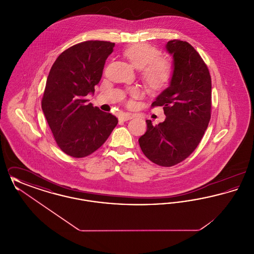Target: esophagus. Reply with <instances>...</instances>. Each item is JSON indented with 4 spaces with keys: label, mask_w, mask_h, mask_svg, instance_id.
<instances>
[{
    "label": "esophagus",
    "mask_w": 254,
    "mask_h": 254,
    "mask_svg": "<svg viewBox=\"0 0 254 254\" xmlns=\"http://www.w3.org/2000/svg\"><path fill=\"white\" fill-rule=\"evenodd\" d=\"M134 118V115L131 113H123L120 116H119V119L122 121H128L130 119Z\"/></svg>",
    "instance_id": "esophagus-1"
}]
</instances>
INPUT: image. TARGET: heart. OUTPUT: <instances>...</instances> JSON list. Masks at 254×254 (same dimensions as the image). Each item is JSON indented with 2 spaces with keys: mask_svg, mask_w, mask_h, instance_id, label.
Listing matches in <instances>:
<instances>
[{
  "mask_svg": "<svg viewBox=\"0 0 254 254\" xmlns=\"http://www.w3.org/2000/svg\"><path fill=\"white\" fill-rule=\"evenodd\" d=\"M124 55L134 67L143 69L145 84L153 90L166 87L171 79L172 67L165 59H156L157 49L145 44H135L125 49Z\"/></svg>",
  "mask_w": 254,
  "mask_h": 254,
  "instance_id": "b5f03b06",
  "label": "heart"
}]
</instances>
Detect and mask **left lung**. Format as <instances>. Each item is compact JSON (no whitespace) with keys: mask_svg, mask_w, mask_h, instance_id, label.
Here are the masks:
<instances>
[{"mask_svg":"<svg viewBox=\"0 0 254 254\" xmlns=\"http://www.w3.org/2000/svg\"><path fill=\"white\" fill-rule=\"evenodd\" d=\"M166 49L173 58L169 87L152 107H163L166 119L153 126L139 144L146 157L162 167H172L189 157L199 145L210 120L211 78L205 62L191 45L169 41Z\"/></svg>","mask_w":254,"mask_h":254,"instance_id":"left-lung-1","label":"left lung"}]
</instances>
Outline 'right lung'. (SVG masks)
I'll use <instances>...</instances> for the list:
<instances>
[{"mask_svg":"<svg viewBox=\"0 0 254 254\" xmlns=\"http://www.w3.org/2000/svg\"><path fill=\"white\" fill-rule=\"evenodd\" d=\"M115 44L86 41L64 50L47 80L42 109L61 149L75 158L93 153L109 138L118 120L87 104Z\"/></svg>","mask_w":254,"mask_h":254,"instance_id":"obj_1","label":"right lung"}]
</instances>
